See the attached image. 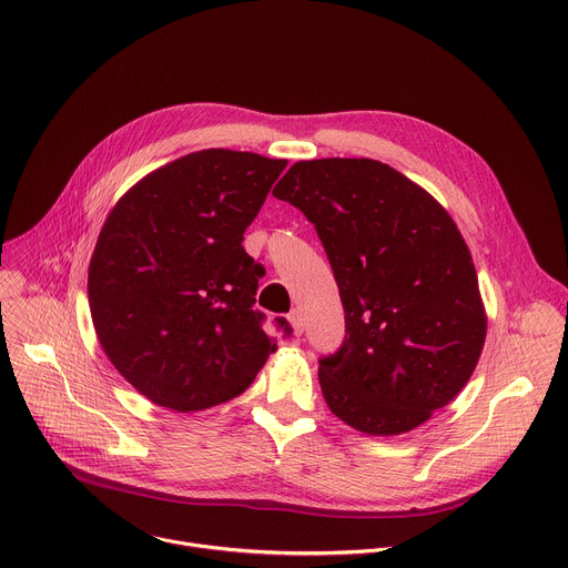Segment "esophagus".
<instances>
[{"mask_svg":"<svg viewBox=\"0 0 568 568\" xmlns=\"http://www.w3.org/2000/svg\"><path fill=\"white\" fill-rule=\"evenodd\" d=\"M287 321H290V325L294 327V334H303L305 332V323H303V314H301V310H292L290 312V316H287Z\"/></svg>","mask_w":568,"mask_h":568,"instance_id":"obj_1","label":"esophagus"}]
</instances>
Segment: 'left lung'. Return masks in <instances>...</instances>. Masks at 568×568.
Segmentation results:
<instances>
[{"instance_id": "left-lung-1", "label": "left lung", "mask_w": 568, "mask_h": 568, "mask_svg": "<svg viewBox=\"0 0 568 568\" xmlns=\"http://www.w3.org/2000/svg\"><path fill=\"white\" fill-rule=\"evenodd\" d=\"M272 194L314 223L341 292L345 343L318 367L327 407L367 436L414 432L463 392L487 338L456 221L374 159L296 161Z\"/></svg>"}]
</instances>
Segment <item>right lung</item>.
Returning <instances> with one entry per match:
<instances>
[{"label":"right lung","instance_id":"add662e5","mask_svg":"<svg viewBox=\"0 0 568 568\" xmlns=\"http://www.w3.org/2000/svg\"><path fill=\"white\" fill-rule=\"evenodd\" d=\"M285 165L190 152L110 210L88 265L90 316L108 361L150 403L179 414L227 403L276 352L252 310L263 267L241 243Z\"/></svg>","mask_w":568,"mask_h":568}]
</instances>
